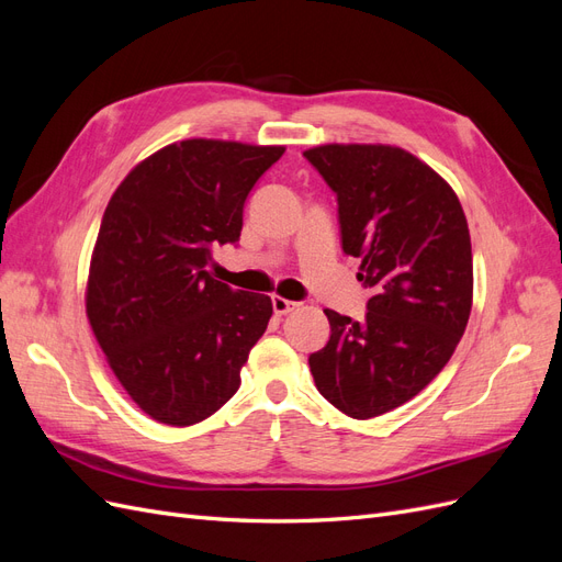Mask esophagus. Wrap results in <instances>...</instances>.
Wrapping results in <instances>:
<instances>
[{
	"label": "esophagus",
	"mask_w": 562,
	"mask_h": 562,
	"mask_svg": "<svg viewBox=\"0 0 562 562\" xmlns=\"http://www.w3.org/2000/svg\"><path fill=\"white\" fill-rule=\"evenodd\" d=\"M271 307H274V312H277L279 316H283V314L295 312V310L300 307V302L285 300V297H281V295H274V297H271Z\"/></svg>",
	"instance_id": "34e87169"
}]
</instances>
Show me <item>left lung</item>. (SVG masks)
Segmentation results:
<instances>
[{"mask_svg":"<svg viewBox=\"0 0 562 562\" xmlns=\"http://www.w3.org/2000/svg\"><path fill=\"white\" fill-rule=\"evenodd\" d=\"M304 159L335 192L339 241L372 293L361 321L326 310L330 339L310 368L323 398L370 419L417 396L462 339L469 225L452 187L401 147L321 145Z\"/></svg>","mask_w":562,"mask_h":562,"instance_id":"obj_1","label":"left lung"}]
</instances>
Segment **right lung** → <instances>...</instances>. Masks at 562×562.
Segmentation results:
<instances>
[{"mask_svg": "<svg viewBox=\"0 0 562 562\" xmlns=\"http://www.w3.org/2000/svg\"><path fill=\"white\" fill-rule=\"evenodd\" d=\"M285 147L182 140L116 187L91 258L87 314L143 413L190 427L241 384L271 300L215 281L213 246L236 244L250 190Z\"/></svg>", "mask_w": 562, "mask_h": 562, "instance_id": "add662e5", "label": "right lung"}]
</instances>
